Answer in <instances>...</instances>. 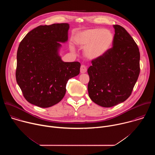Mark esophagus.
Returning <instances> with one entry per match:
<instances>
[{"mask_svg":"<svg viewBox=\"0 0 155 155\" xmlns=\"http://www.w3.org/2000/svg\"><path fill=\"white\" fill-rule=\"evenodd\" d=\"M86 71H87V68H86V67L85 65H82L81 66V68H80V72H81V74H84V73H86Z\"/></svg>","mask_w":155,"mask_h":155,"instance_id":"esophagus-1","label":"esophagus"}]
</instances>
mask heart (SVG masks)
Segmentation results:
<instances>
[{
  "label": "heart",
  "instance_id": "1",
  "mask_svg": "<svg viewBox=\"0 0 155 155\" xmlns=\"http://www.w3.org/2000/svg\"><path fill=\"white\" fill-rule=\"evenodd\" d=\"M114 41V35L111 31L100 28L80 31L74 38L77 45L84 47V56L90 60L104 56L112 47Z\"/></svg>",
  "mask_w": 155,
  "mask_h": 155
}]
</instances>
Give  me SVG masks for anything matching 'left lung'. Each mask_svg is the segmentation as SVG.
I'll return each mask as SVG.
<instances>
[{"label": "left lung", "mask_w": 155, "mask_h": 155, "mask_svg": "<svg viewBox=\"0 0 155 155\" xmlns=\"http://www.w3.org/2000/svg\"><path fill=\"white\" fill-rule=\"evenodd\" d=\"M115 29L113 47L91 61L88 68L90 99L104 107L125 101L131 94L140 73V52L134 39L120 25Z\"/></svg>", "instance_id": "1"}]
</instances>
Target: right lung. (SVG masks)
Listing matches in <instances>:
<instances>
[{
	"label": "right lung",
	"mask_w": 155,
	"mask_h": 155,
	"mask_svg": "<svg viewBox=\"0 0 155 155\" xmlns=\"http://www.w3.org/2000/svg\"><path fill=\"white\" fill-rule=\"evenodd\" d=\"M68 23L39 26L28 32L17 51L16 79L29 103L48 108L59 102L68 81L80 74L79 62H64L59 52L68 40Z\"/></svg>",
	"instance_id": "add662e5"
}]
</instances>
